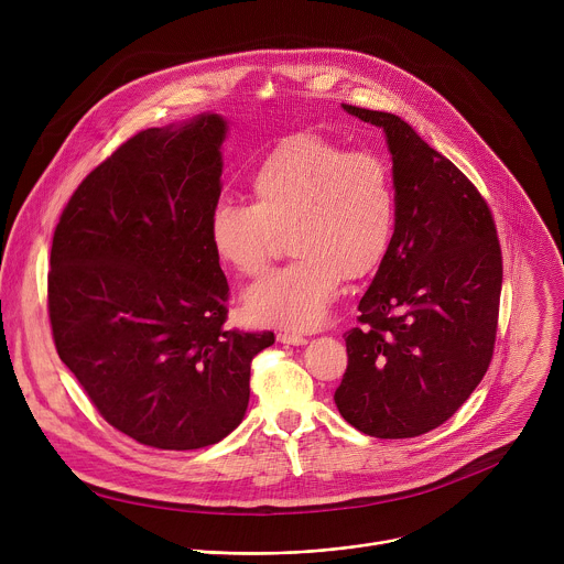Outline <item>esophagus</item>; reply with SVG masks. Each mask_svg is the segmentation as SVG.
<instances>
[{"instance_id":"obj_1","label":"esophagus","mask_w":564,"mask_h":564,"mask_svg":"<svg viewBox=\"0 0 564 564\" xmlns=\"http://www.w3.org/2000/svg\"><path fill=\"white\" fill-rule=\"evenodd\" d=\"M278 341L280 344H291V346H304L306 344V337L297 335V333H278Z\"/></svg>"}]
</instances>
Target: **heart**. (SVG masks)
<instances>
[{
  "mask_svg": "<svg viewBox=\"0 0 564 564\" xmlns=\"http://www.w3.org/2000/svg\"><path fill=\"white\" fill-rule=\"evenodd\" d=\"M251 205L218 203L207 220L216 258L242 275L267 269L278 236L289 234L282 269L245 291L247 315L262 326H317L341 275H368L386 256L397 218L388 163L313 134L275 145L256 167Z\"/></svg>",
  "mask_w": 564,
  "mask_h": 564,
  "instance_id": "obj_1",
  "label": "heart"
}]
</instances>
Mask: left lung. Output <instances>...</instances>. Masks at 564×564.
<instances>
[{
  "mask_svg": "<svg viewBox=\"0 0 564 564\" xmlns=\"http://www.w3.org/2000/svg\"><path fill=\"white\" fill-rule=\"evenodd\" d=\"M381 128L397 218L390 247L344 335L348 366L335 403L359 432L410 438L447 421L494 352L502 286L491 212L467 176L403 119L355 106Z\"/></svg>",
  "mask_w": 564,
  "mask_h": 564,
  "instance_id": "8db88e82",
  "label": "left lung"
}]
</instances>
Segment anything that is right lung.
I'll list each match as a JSON object with an SVG mask.
<instances>
[{"mask_svg":"<svg viewBox=\"0 0 564 564\" xmlns=\"http://www.w3.org/2000/svg\"><path fill=\"white\" fill-rule=\"evenodd\" d=\"M227 119L150 128L86 176L53 238L57 352L101 416L159 449H198L245 419L273 333L227 330L229 284L207 220Z\"/></svg>","mask_w":564,"mask_h":564,"instance_id":"add662e5","label":"right lung"}]
</instances>
